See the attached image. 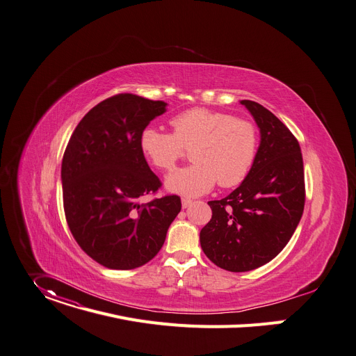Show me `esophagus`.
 I'll list each match as a JSON object with an SVG mask.
<instances>
[{
    "instance_id": "34e87169",
    "label": "esophagus",
    "mask_w": 356,
    "mask_h": 356,
    "mask_svg": "<svg viewBox=\"0 0 356 356\" xmlns=\"http://www.w3.org/2000/svg\"><path fill=\"white\" fill-rule=\"evenodd\" d=\"M191 203H193V202H191L190 199H186V197L181 199V207H183V209H187L188 206H191Z\"/></svg>"
}]
</instances>
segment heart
Listing matches in <instances>:
<instances>
[{
	"instance_id": "heart-1",
	"label": "heart",
	"mask_w": 356,
	"mask_h": 356,
	"mask_svg": "<svg viewBox=\"0 0 356 356\" xmlns=\"http://www.w3.org/2000/svg\"><path fill=\"white\" fill-rule=\"evenodd\" d=\"M173 135L152 126L139 136V149L152 166L172 170L181 149H191V166L166 177L169 191L186 197L206 195L218 181L234 187L250 173L258 150L255 126L224 112L204 108L186 111L170 120Z\"/></svg>"
}]
</instances>
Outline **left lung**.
<instances>
[{
	"instance_id": "obj_1",
	"label": "left lung",
	"mask_w": 356,
	"mask_h": 356,
	"mask_svg": "<svg viewBox=\"0 0 356 356\" xmlns=\"http://www.w3.org/2000/svg\"><path fill=\"white\" fill-rule=\"evenodd\" d=\"M260 129L254 165L227 197L209 202L213 216L200 232L217 267L244 273L270 263L293 237L305 203L301 147L268 109L240 101Z\"/></svg>"
}]
</instances>
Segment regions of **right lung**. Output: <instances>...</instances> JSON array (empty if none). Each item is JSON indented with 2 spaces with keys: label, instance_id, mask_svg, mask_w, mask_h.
<instances>
[{
  "label": "right lung",
  "instance_id": "obj_1",
  "mask_svg": "<svg viewBox=\"0 0 356 356\" xmlns=\"http://www.w3.org/2000/svg\"><path fill=\"white\" fill-rule=\"evenodd\" d=\"M168 104L120 93L78 123L62 159L60 180L70 230L96 263L138 268L159 252L181 209L179 196L143 203L159 177L139 149L143 129Z\"/></svg>",
  "mask_w": 356,
  "mask_h": 356
}]
</instances>
